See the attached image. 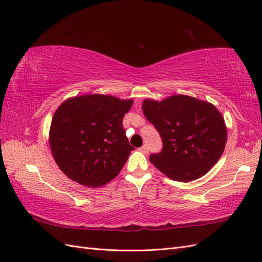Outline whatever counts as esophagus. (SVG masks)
<instances>
[{"mask_svg": "<svg viewBox=\"0 0 262 262\" xmlns=\"http://www.w3.org/2000/svg\"><path fill=\"white\" fill-rule=\"evenodd\" d=\"M140 150H141V152H142V153H144V154H146V153L148 152V146H147L146 144H144L143 146H142V147L140 148Z\"/></svg>", "mask_w": 262, "mask_h": 262, "instance_id": "esophagus-1", "label": "esophagus"}]
</instances>
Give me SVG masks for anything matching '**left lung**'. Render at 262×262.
Here are the masks:
<instances>
[{
  "label": "left lung",
  "instance_id": "1",
  "mask_svg": "<svg viewBox=\"0 0 262 262\" xmlns=\"http://www.w3.org/2000/svg\"><path fill=\"white\" fill-rule=\"evenodd\" d=\"M143 114L163 140V150L149 162L168 178L188 182L204 176L224 152V118L205 100L172 95L163 100L144 99Z\"/></svg>",
  "mask_w": 262,
  "mask_h": 262
}]
</instances>
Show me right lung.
Listing matches in <instances>:
<instances>
[{
  "label": "right lung",
  "instance_id": "obj_1",
  "mask_svg": "<svg viewBox=\"0 0 262 262\" xmlns=\"http://www.w3.org/2000/svg\"><path fill=\"white\" fill-rule=\"evenodd\" d=\"M133 99L85 94L66 99L49 130L54 162L67 177L90 188L113 180L134 149L122 125Z\"/></svg>",
  "mask_w": 262,
  "mask_h": 262
}]
</instances>
